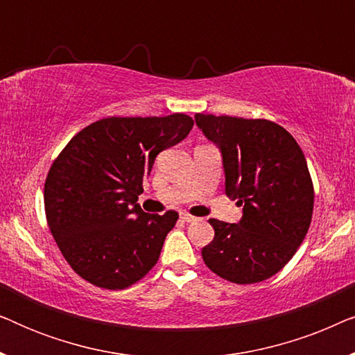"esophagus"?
Wrapping results in <instances>:
<instances>
[{"label":"esophagus","mask_w":355,"mask_h":355,"mask_svg":"<svg viewBox=\"0 0 355 355\" xmlns=\"http://www.w3.org/2000/svg\"><path fill=\"white\" fill-rule=\"evenodd\" d=\"M181 220L182 221H193V220H196V216H192V215H189V213L187 211H182L181 213Z\"/></svg>","instance_id":"obj_1"}]
</instances>
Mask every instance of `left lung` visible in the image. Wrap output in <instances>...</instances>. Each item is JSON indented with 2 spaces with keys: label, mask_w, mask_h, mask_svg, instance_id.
<instances>
[{
  "label": "left lung",
  "mask_w": 355,
  "mask_h": 355,
  "mask_svg": "<svg viewBox=\"0 0 355 355\" xmlns=\"http://www.w3.org/2000/svg\"><path fill=\"white\" fill-rule=\"evenodd\" d=\"M221 148L226 193L244 205L237 225L210 218L215 237L202 249L213 273L236 284L271 278L293 259L313 215V182L299 144L268 119L196 114Z\"/></svg>",
  "instance_id": "obj_1"
}]
</instances>
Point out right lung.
I'll list each match as a JSON object with an SVG mask.
<instances>
[{"label":"right lung","mask_w":355,"mask_h":355,"mask_svg":"<svg viewBox=\"0 0 355 355\" xmlns=\"http://www.w3.org/2000/svg\"><path fill=\"white\" fill-rule=\"evenodd\" d=\"M184 113L111 116L72 137L45 181V215L71 268L90 284L125 289L157 265L178 211H142L137 198L159 152L187 137Z\"/></svg>","instance_id":"right-lung-1"}]
</instances>
